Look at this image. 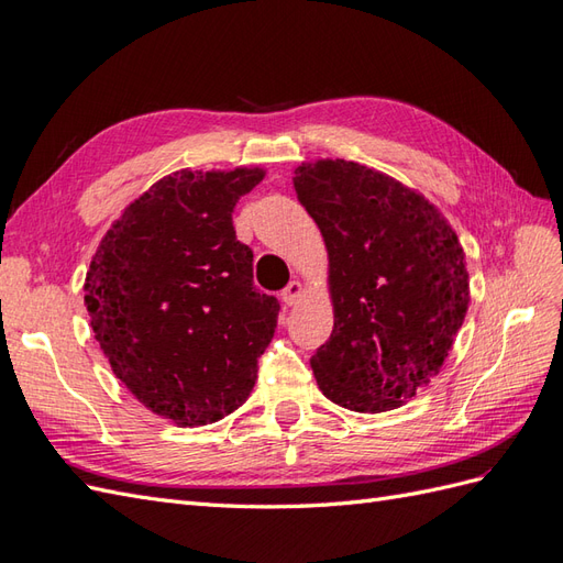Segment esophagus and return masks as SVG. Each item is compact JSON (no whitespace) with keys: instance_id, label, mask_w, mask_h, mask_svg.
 Listing matches in <instances>:
<instances>
[{"instance_id":"esophagus-1","label":"esophagus","mask_w":563,"mask_h":563,"mask_svg":"<svg viewBox=\"0 0 563 563\" xmlns=\"http://www.w3.org/2000/svg\"><path fill=\"white\" fill-rule=\"evenodd\" d=\"M300 296H303V284L300 282H291L289 286H286V289L282 291V300L286 306H296L298 300H300Z\"/></svg>"}]
</instances>
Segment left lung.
Instances as JSON below:
<instances>
[{"mask_svg":"<svg viewBox=\"0 0 563 563\" xmlns=\"http://www.w3.org/2000/svg\"><path fill=\"white\" fill-rule=\"evenodd\" d=\"M329 253L334 329L310 358L329 401L358 413L406 404L440 373L468 310L456 231L396 178L358 162L294 172Z\"/></svg>","mask_w":563,"mask_h":563,"instance_id":"1","label":"left lung"}]
</instances>
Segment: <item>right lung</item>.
Listing matches in <instances>:
<instances>
[{"mask_svg":"<svg viewBox=\"0 0 563 563\" xmlns=\"http://www.w3.org/2000/svg\"><path fill=\"white\" fill-rule=\"evenodd\" d=\"M263 169H181L133 200L86 277L90 327L114 375L178 428L210 424L249 399L279 318L236 239L241 196Z\"/></svg>","mask_w":563,"mask_h":563,"instance_id":"obj_1","label":"right lung"}]
</instances>
